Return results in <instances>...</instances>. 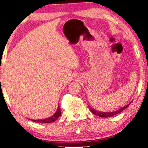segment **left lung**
I'll list each match as a JSON object with an SVG mask.
<instances>
[{
	"label": "left lung",
	"instance_id": "1",
	"mask_svg": "<svg viewBox=\"0 0 148 148\" xmlns=\"http://www.w3.org/2000/svg\"><path fill=\"white\" fill-rule=\"evenodd\" d=\"M130 104V103L128 104L126 106L123 107V108H121L119 109L118 110H116V111H113V112H99V111L96 110H94V108H92V107L89 106V108H90V110L92 111V112L93 114H94L95 115H97V116H100V117H102V118H106V117H110V116H114V115H116L117 114H119V113H120L121 112H122L123 110H125V108H127V106H129V105Z\"/></svg>",
	"mask_w": 148,
	"mask_h": 148
}]
</instances>
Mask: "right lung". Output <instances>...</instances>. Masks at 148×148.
<instances>
[{"label": "right lung", "instance_id": "add662e5", "mask_svg": "<svg viewBox=\"0 0 148 148\" xmlns=\"http://www.w3.org/2000/svg\"><path fill=\"white\" fill-rule=\"evenodd\" d=\"M61 115V111H60V108L59 106V104H58L57 110L56 111V112L52 115V116L48 117V118L46 119H40V120H34V119H30V120L34 121L35 123H53L56 120L59 118V116Z\"/></svg>", "mask_w": 148, "mask_h": 148}]
</instances>
